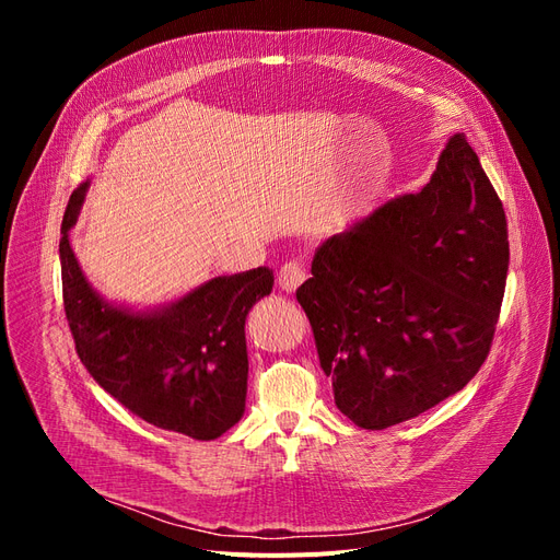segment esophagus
<instances>
[{
    "label": "esophagus",
    "mask_w": 560,
    "mask_h": 560,
    "mask_svg": "<svg viewBox=\"0 0 560 560\" xmlns=\"http://www.w3.org/2000/svg\"><path fill=\"white\" fill-rule=\"evenodd\" d=\"M306 280V266H303L301 261H287L282 268H280V273H278V284H280V290L282 292H294L296 287Z\"/></svg>",
    "instance_id": "34e87169"
}]
</instances>
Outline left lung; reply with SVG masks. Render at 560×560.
Wrapping results in <instances>:
<instances>
[{"instance_id":"left-lung-1","label":"left lung","mask_w":560,"mask_h":560,"mask_svg":"<svg viewBox=\"0 0 560 560\" xmlns=\"http://www.w3.org/2000/svg\"><path fill=\"white\" fill-rule=\"evenodd\" d=\"M506 268L502 200L457 132L418 194L327 238L296 290L338 411L385 430L463 389L493 343Z\"/></svg>"}]
</instances>
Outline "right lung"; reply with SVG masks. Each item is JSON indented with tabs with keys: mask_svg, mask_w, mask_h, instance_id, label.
I'll list each match as a JSON object with an SVG mask.
<instances>
[{
	"mask_svg": "<svg viewBox=\"0 0 560 560\" xmlns=\"http://www.w3.org/2000/svg\"><path fill=\"white\" fill-rule=\"evenodd\" d=\"M89 182L72 194L60 229L62 303L79 360L130 413L200 442L245 413L249 308L273 290L259 266L214 278L171 306L132 313L100 299L70 245Z\"/></svg>",
	"mask_w": 560,
	"mask_h": 560,
	"instance_id": "1",
	"label": "right lung"
}]
</instances>
